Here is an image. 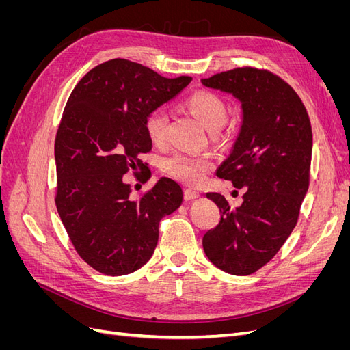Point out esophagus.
<instances>
[{
	"instance_id": "obj_1",
	"label": "esophagus",
	"mask_w": 350,
	"mask_h": 350,
	"mask_svg": "<svg viewBox=\"0 0 350 350\" xmlns=\"http://www.w3.org/2000/svg\"><path fill=\"white\" fill-rule=\"evenodd\" d=\"M198 197H200V193L194 191V189H185V193H184V198H185L187 201L196 200V198H198Z\"/></svg>"
}]
</instances>
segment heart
<instances>
[{"label":"heart","mask_w":350,"mask_h":350,"mask_svg":"<svg viewBox=\"0 0 350 350\" xmlns=\"http://www.w3.org/2000/svg\"><path fill=\"white\" fill-rule=\"evenodd\" d=\"M185 107L211 133L220 130L228 118L226 105L220 96L211 92H197L189 96ZM146 130L149 139L162 146L167 140L169 115L163 108L152 111L147 116ZM213 161L208 156H197L178 152L163 161V171L189 187H197L204 181Z\"/></svg>","instance_id":"obj_1"}]
</instances>
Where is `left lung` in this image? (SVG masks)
<instances>
[{
	"instance_id": "8db88e82",
	"label": "left lung",
	"mask_w": 350,
	"mask_h": 350,
	"mask_svg": "<svg viewBox=\"0 0 350 350\" xmlns=\"http://www.w3.org/2000/svg\"><path fill=\"white\" fill-rule=\"evenodd\" d=\"M201 83L241 103L238 135L216 175L243 189L238 207L206 194L221 219L203 248L220 270L247 276L276 256L298 220L310 185L311 124L298 94L269 71L235 68Z\"/></svg>"
}]
</instances>
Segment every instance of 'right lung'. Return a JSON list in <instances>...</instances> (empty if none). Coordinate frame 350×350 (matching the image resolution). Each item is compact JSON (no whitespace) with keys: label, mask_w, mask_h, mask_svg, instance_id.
Wrapping results in <instances>:
<instances>
[{"label":"right lung","mask_w":350,"mask_h":350,"mask_svg":"<svg viewBox=\"0 0 350 350\" xmlns=\"http://www.w3.org/2000/svg\"><path fill=\"white\" fill-rule=\"evenodd\" d=\"M189 81L116 58L71 92L55 139V203L74 248L94 270L124 276L143 267L157 245L159 221L183 204L174 179L162 176L135 201L124 175L144 172L140 154L152 150L147 116Z\"/></svg>","instance_id":"add662e5"}]
</instances>
